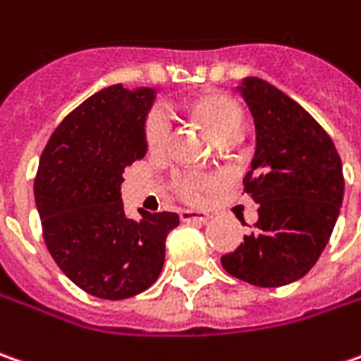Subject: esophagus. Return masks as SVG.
Instances as JSON below:
<instances>
[{
  "instance_id": "34e87169",
  "label": "esophagus",
  "mask_w": 361,
  "mask_h": 361,
  "mask_svg": "<svg viewBox=\"0 0 361 361\" xmlns=\"http://www.w3.org/2000/svg\"><path fill=\"white\" fill-rule=\"evenodd\" d=\"M181 221H207L212 219V214L207 212H195V209H181Z\"/></svg>"
}]
</instances>
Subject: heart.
Wrapping results in <instances>:
<instances>
[{
    "mask_svg": "<svg viewBox=\"0 0 361 361\" xmlns=\"http://www.w3.org/2000/svg\"><path fill=\"white\" fill-rule=\"evenodd\" d=\"M193 111L204 121V126L216 140L228 135V133H233V131H242V107L228 95H202L200 99L193 102ZM169 131H171V119H169L168 111L161 107H154L145 119V143H147V147L154 152L166 147L169 140ZM207 188H209V180L202 178V176L185 173V176L178 178V190L190 202H197Z\"/></svg>",
    "mask_w": 361,
    "mask_h": 361,
    "instance_id": "1",
    "label": "heart"
}]
</instances>
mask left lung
Returning <instances> with one entry per match:
<instances>
[{"mask_svg":"<svg viewBox=\"0 0 361 361\" xmlns=\"http://www.w3.org/2000/svg\"><path fill=\"white\" fill-rule=\"evenodd\" d=\"M238 92L255 126L243 192L259 207L255 231L221 266L252 286L280 288L304 278L329 242L343 200L342 159L316 119L271 83L243 78Z\"/></svg>","mask_w":361,"mask_h":361,"instance_id":"left-lung-1","label":"left lung"}]
</instances>
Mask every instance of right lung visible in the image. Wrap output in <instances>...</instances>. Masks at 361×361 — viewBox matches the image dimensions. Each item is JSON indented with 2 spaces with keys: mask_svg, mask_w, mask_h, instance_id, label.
<instances>
[{
  "mask_svg": "<svg viewBox=\"0 0 361 361\" xmlns=\"http://www.w3.org/2000/svg\"><path fill=\"white\" fill-rule=\"evenodd\" d=\"M156 87L121 83L87 97L51 133L33 183L44 240L59 269L83 292L126 300L157 280L166 238L180 216L140 219L123 212V169L147 152L145 119Z\"/></svg>",
  "mask_w": 361,
  "mask_h": 361,
  "instance_id": "add662e5",
  "label": "right lung"
}]
</instances>
